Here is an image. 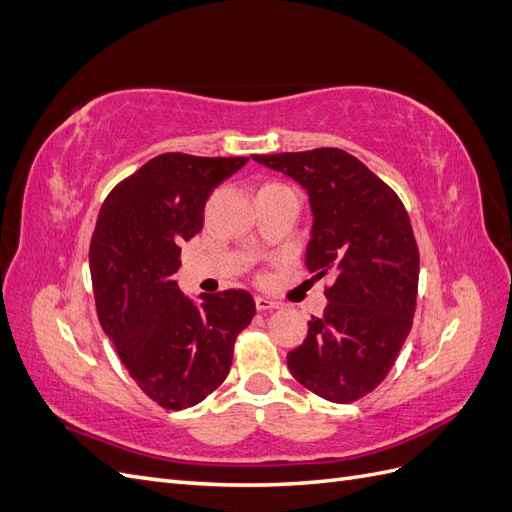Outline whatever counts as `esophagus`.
Wrapping results in <instances>:
<instances>
[{"mask_svg":"<svg viewBox=\"0 0 512 512\" xmlns=\"http://www.w3.org/2000/svg\"><path fill=\"white\" fill-rule=\"evenodd\" d=\"M280 307V303L269 299V297H256V309L258 312H269V309H277Z\"/></svg>","mask_w":512,"mask_h":512,"instance_id":"1","label":"esophagus"}]
</instances>
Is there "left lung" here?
<instances>
[{"label":"left lung","mask_w":512,"mask_h":512,"mask_svg":"<svg viewBox=\"0 0 512 512\" xmlns=\"http://www.w3.org/2000/svg\"><path fill=\"white\" fill-rule=\"evenodd\" d=\"M301 183L314 213L305 265L335 282L327 307L288 352L290 374L333 404L371 393L389 374L412 329L418 247L408 211L380 177L344 149L254 156Z\"/></svg>","instance_id":"obj_1"}]
</instances>
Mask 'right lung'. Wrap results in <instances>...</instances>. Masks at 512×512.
<instances>
[{
	"label": "right lung",
	"mask_w": 512,
	"mask_h": 512,
	"mask_svg": "<svg viewBox=\"0 0 512 512\" xmlns=\"http://www.w3.org/2000/svg\"><path fill=\"white\" fill-rule=\"evenodd\" d=\"M247 158L162 153L106 196L89 245L98 318L141 391L166 410L196 406L226 380L252 322L247 290L183 297L173 275L205 203Z\"/></svg>",
	"instance_id": "obj_1"
}]
</instances>
